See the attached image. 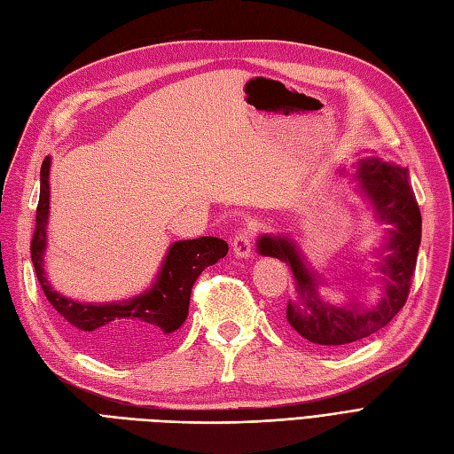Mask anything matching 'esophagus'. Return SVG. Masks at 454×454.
I'll list each match as a JSON object with an SVG mask.
<instances>
[{
  "label": "esophagus",
  "mask_w": 454,
  "mask_h": 454,
  "mask_svg": "<svg viewBox=\"0 0 454 454\" xmlns=\"http://www.w3.org/2000/svg\"><path fill=\"white\" fill-rule=\"evenodd\" d=\"M254 235H255V229L252 227L237 231L235 239H232V252H235L237 257H250Z\"/></svg>",
  "instance_id": "1"
}]
</instances>
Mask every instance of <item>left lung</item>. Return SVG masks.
I'll use <instances>...</instances> for the list:
<instances>
[{"mask_svg": "<svg viewBox=\"0 0 454 454\" xmlns=\"http://www.w3.org/2000/svg\"><path fill=\"white\" fill-rule=\"evenodd\" d=\"M355 179L359 181L364 197L371 200L378 222L391 225L384 247L387 254L378 263L384 290L378 305L363 308L361 303L351 301L344 308H334L325 303L317 292L318 275L305 265L296 244L286 237L271 235H263L257 240V252L286 262L296 280L298 303L288 301L286 323L303 340L325 349L344 348L369 338L401 311L409 298L422 237L420 207L409 185L407 168L387 164L372 156L357 164Z\"/></svg>", "mask_w": 454, "mask_h": 454, "instance_id": "1", "label": "left lung"}]
</instances>
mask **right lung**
<instances>
[{
    "mask_svg": "<svg viewBox=\"0 0 454 454\" xmlns=\"http://www.w3.org/2000/svg\"><path fill=\"white\" fill-rule=\"evenodd\" d=\"M49 166L51 158L47 156L40 171V202L30 244L35 277L40 280L45 298L67 318L82 344L97 355L126 359L164 344L185 323L194 280L206 267L227 255V242L217 237L174 242L154 285L131 300L113 303L68 300L47 283L43 267L49 222Z\"/></svg>",
    "mask_w": 454,
    "mask_h": 454,
    "instance_id": "add662e5",
    "label": "right lung"
}]
</instances>
